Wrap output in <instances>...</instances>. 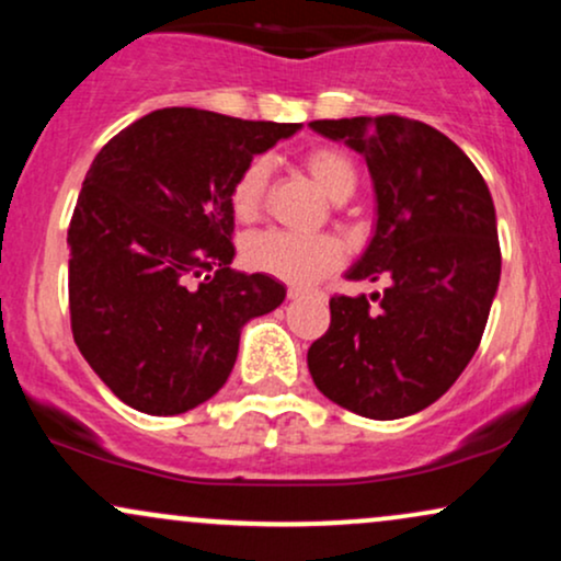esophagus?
<instances>
[{"instance_id":"obj_1","label":"esophagus","mask_w":561,"mask_h":561,"mask_svg":"<svg viewBox=\"0 0 561 561\" xmlns=\"http://www.w3.org/2000/svg\"><path fill=\"white\" fill-rule=\"evenodd\" d=\"M302 295H308V289H302V287H289V289H287V298H289V300L302 298Z\"/></svg>"}]
</instances>
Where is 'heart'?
I'll list each match as a JSON object with an SVG mask.
<instances>
[{
  "label": "heart",
  "instance_id": "heart-1",
  "mask_svg": "<svg viewBox=\"0 0 561 561\" xmlns=\"http://www.w3.org/2000/svg\"><path fill=\"white\" fill-rule=\"evenodd\" d=\"M306 169L321 190L332 199L351 195L356 190V165L343 150L319 147L306 156ZM268 160L253 158L237 173L231 184L229 203L237 221L248 224L259 218L268 186ZM242 259L253 272L276 276L285 282H313L343 263V244L332 234H298L287 229H263L250 234L242 244Z\"/></svg>",
  "mask_w": 561,
  "mask_h": 561
}]
</instances>
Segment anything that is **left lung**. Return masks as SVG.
Instances as JSON below:
<instances>
[{"label": "left lung", "instance_id": "left-lung-1", "mask_svg": "<svg viewBox=\"0 0 561 561\" xmlns=\"http://www.w3.org/2000/svg\"><path fill=\"white\" fill-rule=\"evenodd\" d=\"M364 156L375 234L345 279H385L379 302L334 295L324 337L308 347L313 385L353 414L401 420L427 409L472 362L501 279L485 179L437 128L401 115L313 121Z\"/></svg>", "mask_w": 561, "mask_h": 561}]
</instances>
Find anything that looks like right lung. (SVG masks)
Listing matches in <instances>:
<instances>
[{"label":"right lung","mask_w":561,"mask_h":561,"mask_svg":"<svg viewBox=\"0 0 561 561\" xmlns=\"http://www.w3.org/2000/svg\"><path fill=\"white\" fill-rule=\"evenodd\" d=\"M300 124L163 107L107 141L70 218V327L131 409L173 416L224 388L242 327L282 306L266 274L231 272L237 173Z\"/></svg>","instance_id":"1"}]
</instances>
